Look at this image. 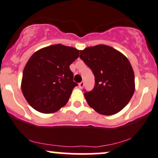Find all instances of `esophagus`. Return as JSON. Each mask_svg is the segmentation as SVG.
<instances>
[{"label":"esophagus","mask_w":158,"mask_h":158,"mask_svg":"<svg viewBox=\"0 0 158 158\" xmlns=\"http://www.w3.org/2000/svg\"><path fill=\"white\" fill-rule=\"evenodd\" d=\"M84 85H85V82H84V81H81V82L79 84V88H82L83 87H84Z\"/></svg>","instance_id":"1"}]
</instances>
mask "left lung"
<instances>
[{
  "mask_svg": "<svg viewBox=\"0 0 158 158\" xmlns=\"http://www.w3.org/2000/svg\"><path fill=\"white\" fill-rule=\"evenodd\" d=\"M79 57L95 77L94 89L85 93L90 107L107 116L123 110L135 90V73L126 56L112 47L98 44L80 50Z\"/></svg>",
  "mask_w": 158,
  "mask_h": 158,
  "instance_id": "8db88e82",
  "label": "left lung"
}]
</instances>
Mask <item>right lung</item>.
I'll use <instances>...</instances> for the list:
<instances>
[{
  "label": "right lung",
  "mask_w": 158,
  "mask_h": 158,
  "mask_svg": "<svg viewBox=\"0 0 158 158\" xmlns=\"http://www.w3.org/2000/svg\"><path fill=\"white\" fill-rule=\"evenodd\" d=\"M79 56L77 48L60 44L32 54L23 69L21 85L30 106L41 113L50 114L67 104L77 85L69 66Z\"/></svg>",
  "instance_id": "obj_1"
}]
</instances>
